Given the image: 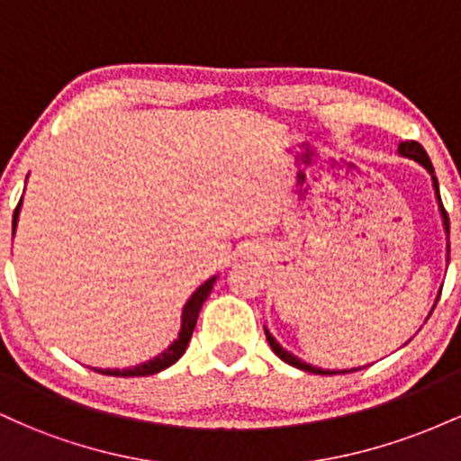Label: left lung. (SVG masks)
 I'll return each mask as SVG.
<instances>
[{
  "instance_id": "obj_1",
  "label": "left lung",
  "mask_w": 461,
  "mask_h": 461,
  "mask_svg": "<svg viewBox=\"0 0 461 461\" xmlns=\"http://www.w3.org/2000/svg\"><path fill=\"white\" fill-rule=\"evenodd\" d=\"M399 153H401V156H405V158H411V160H416L418 164H422V167H425L427 171L431 173V177H433V188H436L438 203H440V212H442V219H444V230H447V234H448V214H447V210H444V205H442L440 188H438V177L433 176V164H431V160H429V156H427V151L422 149L420 142H416V140H403V142H401V145H399ZM448 251H451V249H448ZM264 333H267V340H268V345H271L275 356H277L279 359H284V362L290 364V366H297V368H301V370H308V373H321V375L340 373V370H322V368H314V366H310V364L301 362V359L294 357L293 353L284 351V348L279 347L277 342H275V338L271 336V333H268V330H264ZM342 373H351V370H342Z\"/></svg>"
}]
</instances>
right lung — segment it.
<instances>
[{
    "label": "right lung",
    "mask_w": 461,
    "mask_h": 461,
    "mask_svg": "<svg viewBox=\"0 0 461 461\" xmlns=\"http://www.w3.org/2000/svg\"><path fill=\"white\" fill-rule=\"evenodd\" d=\"M19 208H21V201L17 203V208H14V214H13V234H14V227H17V219H19ZM216 282V277L208 279L203 285H199L197 290H194L193 297L188 299V303L184 305V314H182V331H179L177 340L173 342L171 347L167 348V351L160 353L158 357L149 359V362L140 364V366H134V368H99L97 373L102 375H113V377H147V375H153V373H160V370L168 368L171 364H176L179 357L184 356V351H186L188 342H190V336H193V330L194 325H197V316L201 312V305H203V301L208 299V294L212 293V285Z\"/></svg>",
    "instance_id": "right-lung-1"
}]
</instances>
